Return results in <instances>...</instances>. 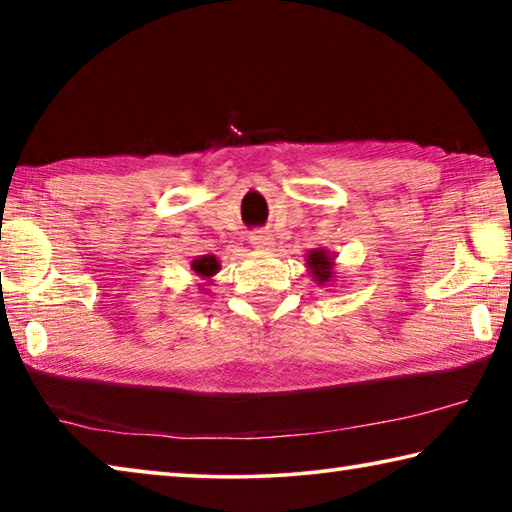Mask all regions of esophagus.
Returning <instances> with one entry per match:
<instances>
[{
    "label": "esophagus",
    "instance_id": "obj_1",
    "mask_svg": "<svg viewBox=\"0 0 512 512\" xmlns=\"http://www.w3.org/2000/svg\"><path fill=\"white\" fill-rule=\"evenodd\" d=\"M250 244H253L255 250H271L275 241L268 230H255L250 232Z\"/></svg>",
    "mask_w": 512,
    "mask_h": 512
}]
</instances>
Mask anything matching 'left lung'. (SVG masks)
<instances>
[{
  "label": "left lung",
  "mask_w": 512,
  "mask_h": 512,
  "mask_svg": "<svg viewBox=\"0 0 512 512\" xmlns=\"http://www.w3.org/2000/svg\"><path fill=\"white\" fill-rule=\"evenodd\" d=\"M307 268L318 287L332 284L334 280V255L327 248H314L307 253Z\"/></svg>",
  "instance_id": "obj_1"
}]
</instances>
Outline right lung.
<instances>
[{
	"label": "right lung",
	"mask_w": 512,
	"mask_h": 512,
	"mask_svg": "<svg viewBox=\"0 0 512 512\" xmlns=\"http://www.w3.org/2000/svg\"><path fill=\"white\" fill-rule=\"evenodd\" d=\"M219 268H221V264H219V259H216L214 255H201V257H196V259H192V271H194V275L198 277V280H201V284H198V287H203V291L207 293L210 289V284H212V277L219 273Z\"/></svg>",
	"instance_id": "add662e5"
}]
</instances>
